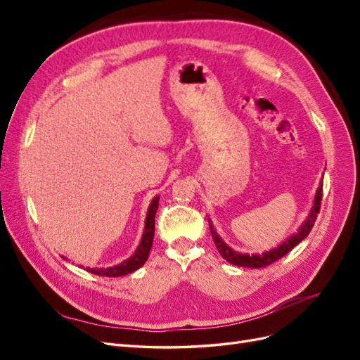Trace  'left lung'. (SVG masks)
Here are the masks:
<instances>
[{
	"label": "left lung",
	"instance_id": "obj_1",
	"mask_svg": "<svg viewBox=\"0 0 360 360\" xmlns=\"http://www.w3.org/2000/svg\"><path fill=\"white\" fill-rule=\"evenodd\" d=\"M321 197H323V183H320V186L317 189V193H315V198H314V204H312V209L307 217V221H304L302 224V226L299 228V231L296 234H292L291 237H288L287 240L279 245L278 248L269 250V252H263V254H240L237 252V250L231 249L230 246H228L222 238L217 236L216 230L213 228V224L209 221L210 224V233H212V237H213V242L217 248V250H219V254L224 259H226L228 263H231L234 266H238V267H252V269H259V267H266L271 263H275L276 259L282 258L284 255H287L290 250L299 245L304 237H308V234L311 233L312 226H314V222L315 219H317V213L320 212V204H321Z\"/></svg>",
	"mask_w": 360,
	"mask_h": 360
}]
</instances>
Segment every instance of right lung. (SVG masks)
<instances>
[{"label":"right lung","instance_id":"right-lung-1","mask_svg":"<svg viewBox=\"0 0 360 360\" xmlns=\"http://www.w3.org/2000/svg\"><path fill=\"white\" fill-rule=\"evenodd\" d=\"M158 205H159V197H155L153 201H151L148 212H147V217H146V228L143 237H141V242L135 250V254L124 259L123 263H120L117 266L112 267H106V269H91L86 267L85 270L90 271L93 275L97 276H108V278H118V276H124L132 274V271L138 270L141 266H143L150 254L151 245H153V237H155V214L158 212ZM64 258V257H63Z\"/></svg>","mask_w":360,"mask_h":360}]
</instances>
